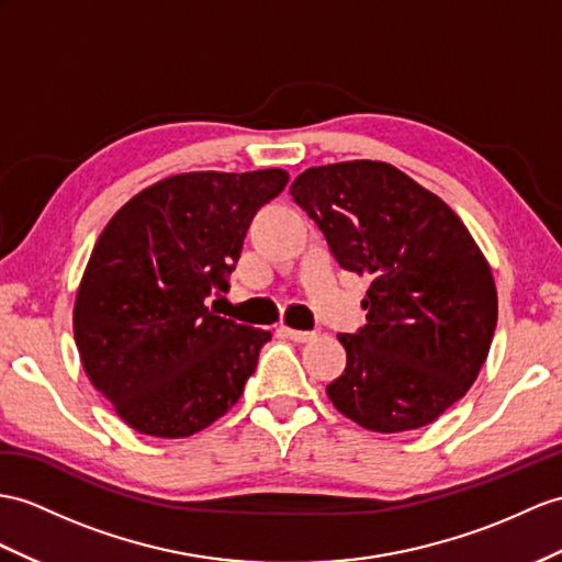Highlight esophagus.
<instances>
[{
  "mask_svg": "<svg viewBox=\"0 0 562 562\" xmlns=\"http://www.w3.org/2000/svg\"><path fill=\"white\" fill-rule=\"evenodd\" d=\"M281 334L295 340V344H307V340L314 338V331H297V328H291V326H281Z\"/></svg>",
  "mask_w": 562,
  "mask_h": 562,
  "instance_id": "obj_1",
  "label": "esophagus"
}]
</instances>
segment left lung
Masks as SVG:
<instances>
[{"label": "left lung", "mask_w": 562, "mask_h": 562, "mask_svg": "<svg viewBox=\"0 0 562 562\" xmlns=\"http://www.w3.org/2000/svg\"><path fill=\"white\" fill-rule=\"evenodd\" d=\"M291 195L338 265L369 279L367 324L338 336L348 362L328 401L369 431L427 427L486 362L498 293L484 252L439 195L386 161L312 167Z\"/></svg>", "instance_id": "1"}]
</instances>
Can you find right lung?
<instances>
[{"instance_id": "right-lung-1", "label": "right lung", "mask_w": 562, "mask_h": 562, "mask_svg": "<svg viewBox=\"0 0 562 562\" xmlns=\"http://www.w3.org/2000/svg\"><path fill=\"white\" fill-rule=\"evenodd\" d=\"M289 171H190L133 195L109 218L74 305V338L90 384L131 429L183 439L243 395L265 328L207 307L228 291L252 216Z\"/></svg>"}]
</instances>
